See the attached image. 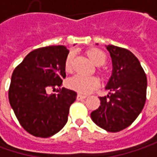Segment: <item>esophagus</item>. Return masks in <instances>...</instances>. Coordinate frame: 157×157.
I'll use <instances>...</instances> for the list:
<instances>
[{
    "label": "esophagus",
    "mask_w": 157,
    "mask_h": 157,
    "mask_svg": "<svg viewBox=\"0 0 157 157\" xmlns=\"http://www.w3.org/2000/svg\"><path fill=\"white\" fill-rule=\"evenodd\" d=\"M86 98V95H82V94H78V96H77V100H78V101H82V100H84V99Z\"/></svg>",
    "instance_id": "obj_1"
}]
</instances>
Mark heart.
<instances>
[{
  "instance_id": "b5f03b06",
  "label": "heart",
  "mask_w": 157,
  "mask_h": 157,
  "mask_svg": "<svg viewBox=\"0 0 157 157\" xmlns=\"http://www.w3.org/2000/svg\"><path fill=\"white\" fill-rule=\"evenodd\" d=\"M88 56L91 60L97 65H103L106 63L107 56L104 52L98 48H93L87 52ZM73 60H74V52L71 51L64 63V67L66 71H71L72 65H73ZM68 86L69 88L76 91L79 94H89L91 92L96 89L99 86V80L97 78L93 76H84V75H75L71 77L68 80Z\"/></svg>"
}]
</instances>
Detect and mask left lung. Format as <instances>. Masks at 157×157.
Returning a JSON list of instances; mask_svg holds the SVG:
<instances>
[{"mask_svg":"<svg viewBox=\"0 0 157 157\" xmlns=\"http://www.w3.org/2000/svg\"><path fill=\"white\" fill-rule=\"evenodd\" d=\"M113 71L106 86L109 94L100 97L101 106L91 118L108 132H117L132 124L141 112L147 96V76L138 58L129 50L107 46Z\"/></svg>","mask_w":157,"mask_h":157,"instance_id":"left-lung-1","label":"left lung"}]
</instances>
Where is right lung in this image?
Returning <instances> with one entry per match:
<instances>
[{"mask_svg":"<svg viewBox=\"0 0 157 157\" xmlns=\"http://www.w3.org/2000/svg\"><path fill=\"white\" fill-rule=\"evenodd\" d=\"M68 54L64 46L37 48L12 73L10 103L22 127L35 137H50L67 123L77 94L57 87L66 77L64 63ZM49 89H56L58 94H48Z\"/></svg>","mask_w":157,"mask_h":157,"instance_id":"right-lung-1","label":"right lung"}]
</instances>
